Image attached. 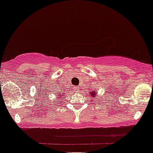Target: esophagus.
<instances>
[{
	"mask_svg": "<svg viewBox=\"0 0 153 153\" xmlns=\"http://www.w3.org/2000/svg\"><path fill=\"white\" fill-rule=\"evenodd\" d=\"M74 91H79V88H78L77 86H74Z\"/></svg>",
	"mask_w": 153,
	"mask_h": 153,
	"instance_id": "34e87169",
	"label": "esophagus"
}]
</instances>
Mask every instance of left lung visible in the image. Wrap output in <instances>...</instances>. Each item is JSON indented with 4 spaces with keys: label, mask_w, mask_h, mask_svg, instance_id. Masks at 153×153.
I'll return each mask as SVG.
<instances>
[{
    "label": "left lung",
    "mask_w": 153,
    "mask_h": 153,
    "mask_svg": "<svg viewBox=\"0 0 153 153\" xmlns=\"http://www.w3.org/2000/svg\"><path fill=\"white\" fill-rule=\"evenodd\" d=\"M91 94H92V95H94V92H92V93H91Z\"/></svg>",
    "instance_id": "8db88e82"
}]
</instances>
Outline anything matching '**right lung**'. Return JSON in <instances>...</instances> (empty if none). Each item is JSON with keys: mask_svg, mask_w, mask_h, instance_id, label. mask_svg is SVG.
<instances>
[{"mask_svg": "<svg viewBox=\"0 0 153 153\" xmlns=\"http://www.w3.org/2000/svg\"><path fill=\"white\" fill-rule=\"evenodd\" d=\"M63 95H64V94H63Z\"/></svg>", "mask_w": 153, "mask_h": 153, "instance_id": "1", "label": "right lung"}]
</instances>
